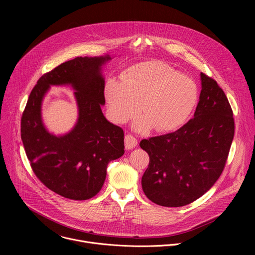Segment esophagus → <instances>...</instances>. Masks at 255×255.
<instances>
[{
  "label": "esophagus",
  "mask_w": 255,
  "mask_h": 255,
  "mask_svg": "<svg viewBox=\"0 0 255 255\" xmlns=\"http://www.w3.org/2000/svg\"><path fill=\"white\" fill-rule=\"evenodd\" d=\"M125 148L126 149H133L136 145H137V139L131 135V134H127L125 136Z\"/></svg>",
  "instance_id": "1"
}]
</instances>
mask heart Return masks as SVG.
<instances>
[{
    "label": "heart",
    "instance_id": "heart-1",
    "mask_svg": "<svg viewBox=\"0 0 255 255\" xmlns=\"http://www.w3.org/2000/svg\"><path fill=\"white\" fill-rule=\"evenodd\" d=\"M105 97L111 118L124 123L139 111L143 116L136 128L151 126L157 132L172 131L186 123L197 104L199 91L193 79L162 61L135 64L121 75V81L110 79Z\"/></svg>",
    "mask_w": 255,
    "mask_h": 255
}]
</instances>
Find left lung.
<instances>
[{
    "label": "left lung",
    "instance_id": "8db88e82",
    "mask_svg": "<svg viewBox=\"0 0 255 255\" xmlns=\"http://www.w3.org/2000/svg\"><path fill=\"white\" fill-rule=\"evenodd\" d=\"M202 91L194 117L178 130L143 139L149 155L142 175L143 192L163 207L191 204L220 177L234 137L229 101L217 82L201 72Z\"/></svg>",
    "mask_w": 255,
    "mask_h": 255
}]
</instances>
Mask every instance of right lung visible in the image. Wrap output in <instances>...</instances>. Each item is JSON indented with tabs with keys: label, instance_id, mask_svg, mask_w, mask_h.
I'll list each match as a JSON object with an SVG mask.
<instances>
[{
	"label": "right lung",
	"instance_id": "obj_1",
	"mask_svg": "<svg viewBox=\"0 0 255 255\" xmlns=\"http://www.w3.org/2000/svg\"><path fill=\"white\" fill-rule=\"evenodd\" d=\"M109 55L76 57L44 74L33 88L21 118V138L30 165L41 183L66 199L83 201L102 189L107 166L124 154V132L109 122L102 65ZM70 84L76 91L79 118L62 136L49 133L41 119L42 100L50 85Z\"/></svg>",
	"mask_w": 255,
	"mask_h": 255
}]
</instances>
